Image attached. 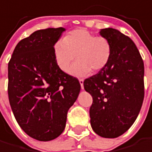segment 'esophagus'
Returning <instances> with one entry per match:
<instances>
[{"instance_id": "obj_1", "label": "esophagus", "mask_w": 152, "mask_h": 152, "mask_svg": "<svg viewBox=\"0 0 152 152\" xmlns=\"http://www.w3.org/2000/svg\"><path fill=\"white\" fill-rule=\"evenodd\" d=\"M79 81H80V88L83 89V88H84V86H83V82H84V80H83L82 79H80V80H79Z\"/></svg>"}]
</instances>
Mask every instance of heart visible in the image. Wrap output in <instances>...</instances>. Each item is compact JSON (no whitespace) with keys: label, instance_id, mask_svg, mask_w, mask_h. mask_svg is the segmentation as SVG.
I'll return each mask as SVG.
<instances>
[{"label":"heart","instance_id":"obj_1","mask_svg":"<svg viewBox=\"0 0 152 152\" xmlns=\"http://www.w3.org/2000/svg\"><path fill=\"white\" fill-rule=\"evenodd\" d=\"M112 53L110 42L103 37H95L94 34L83 28L72 30L63 40L53 45V57L56 65L63 72H67L76 58L78 61L72 65L70 73L83 77L102 70L109 62Z\"/></svg>","mask_w":152,"mask_h":152}]
</instances>
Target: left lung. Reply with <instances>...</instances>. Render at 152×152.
Here are the masks:
<instances>
[{
    "label": "left lung",
    "instance_id": "left-lung-1",
    "mask_svg": "<svg viewBox=\"0 0 152 152\" xmlns=\"http://www.w3.org/2000/svg\"><path fill=\"white\" fill-rule=\"evenodd\" d=\"M111 44L108 64L83 82L93 99L89 109L93 131L104 138L122 135L136 120L144 98V64L130 37L117 29H100Z\"/></svg>",
    "mask_w": 152,
    "mask_h": 152
}]
</instances>
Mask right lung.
Listing matches in <instances>:
<instances>
[{"mask_svg": "<svg viewBox=\"0 0 152 152\" xmlns=\"http://www.w3.org/2000/svg\"><path fill=\"white\" fill-rule=\"evenodd\" d=\"M64 31H35L18 42L8 64V95L14 116L28 136L41 142L64 132L68 110L80 91L79 80L54 61L53 45Z\"/></svg>", "mask_w": 152, "mask_h": 152, "instance_id": "obj_1", "label": "right lung"}]
</instances>
